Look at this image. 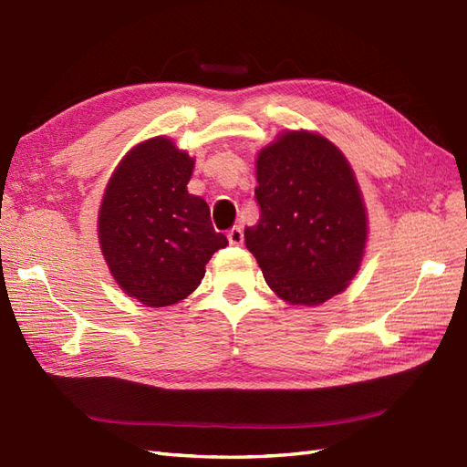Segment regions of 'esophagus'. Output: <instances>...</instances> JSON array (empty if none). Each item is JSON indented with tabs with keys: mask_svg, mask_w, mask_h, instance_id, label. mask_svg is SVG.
Masks as SVG:
<instances>
[{
	"mask_svg": "<svg viewBox=\"0 0 467 467\" xmlns=\"http://www.w3.org/2000/svg\"><path fill=\"white\" fill-rule=\"evenodd\" d=\"M228 242L230 245H235V247L244 245V230L239 228V225H234V228L228 232Z\"/></svg>",
	"mask_w": 467,
	"mask_h": 467,
	"instance_id": "34e87169",
	"label": "esophagus"
}]
</instances>
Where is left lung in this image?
<instances>
[{"instance_id": "8db88e82", "label": "left lung", "mask_w": 467, "mask_h": 467, "mask_svg": "<svg viewBox=\"0 0 467 467\" xmlns=\"http://www.w3.org/2000/svg\"><path fill=\"white\" fill-rule=\"evenodd\" d=\"M257 225L245 245L271 290L292 306H319L358 273L368 216L350 163L317 132L286 130L257 155Z\"/></svg>"}]
</instances>
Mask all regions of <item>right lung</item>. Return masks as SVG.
I'll use <instances>...</instances> for the list:
<instances>
[{"mask_svg": "<svg viewBox=\"0 0 467 467\" xmlns=\"http://www.w3.org/2000/svg\"><path fill=\"white\" fill-rule=\"evenodd\" d=\"M192 169L171 138H150L120 160L99 208V245L112 278L150 307L185 300L210 257L228 245L206 201L187 191Z\"/></svg>", "mask_w": 467, "mask_h": 467, "instance_id": "1", "label": "right lung"}]
</instances>
